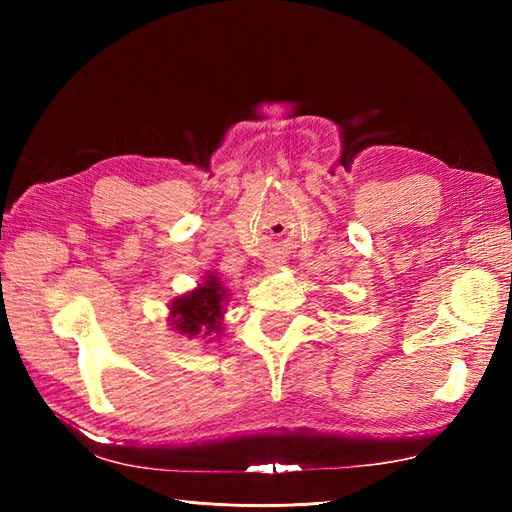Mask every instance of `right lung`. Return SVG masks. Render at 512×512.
Segmentation results:
<instances>
[{
    "instance_id": "right-lung-1",
    "label": "right lung",
    "mask_w": 512,
    "mask_h": 512,
    "mask_svg": "<svg viewBox=\"0 0 512 512\" xmlns=\"http://www.w3.org/2000/svg\"><path fill=\"white\" fill-rule=\"evenodd\" d=\"M228 290L215 273H206L202 284L169 303V325L173 332L187 339H220Z\"/></svg>"
}]
</instances>
